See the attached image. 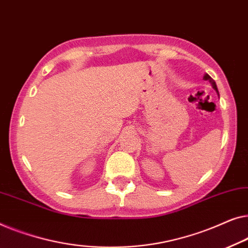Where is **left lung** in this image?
Here are the masks:
<instances>
[{
    "instance_id": "1",
    "label": "left lung",
    "mask_w": 248,
    "mask_h": 248,
    "mask_svg": "<svg viewBox=\"0 0 248 248\" xmlns=\"http://www.w3.org/2000/svg\"><path fill=\"white\" fill-rule=\"evenodd\" d=\"M204 79H205V81H208L209 83H210V84L212 85V88H214L216 91H217V93H218V89H217V85H216V82L214 81V79H212L211 78H210V76H209L208 74H205L204 75V78H203ZM218 95H219V93H218Z\"/></svg>"
}]
</instances>
